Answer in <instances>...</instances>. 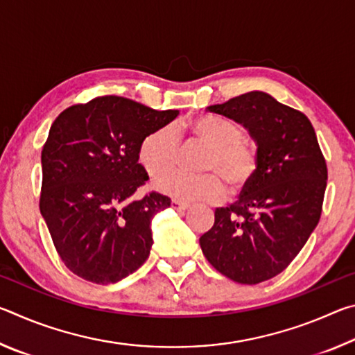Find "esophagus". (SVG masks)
<instances>
[{"label": "esophagus", "mask_w": 355, "mask_h": 355, "mask_svg": "<svg viewBox=\"0 0 355 355\" xmlns=\"http://www.w3.org/2000/svg\"><path fill=\"white\" fill-rule=\"evenodd\" d=\"M171 207L175 209V211H184V209L189 208L188 203H183V202H178V200H172Z\"/></svg>", "instance_id": "34e87169"}]
</instances>
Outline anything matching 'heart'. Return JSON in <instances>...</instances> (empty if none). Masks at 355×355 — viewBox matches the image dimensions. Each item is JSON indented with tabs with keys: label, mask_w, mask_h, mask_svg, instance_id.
<instances>
[{
	"label": "heart",
	"mask_w": 355,
	"mask_h": 355,
	"mask_svg": "<svg viewBox=\"0 0 355 355\" xmlns=\"http://www.w3.org/2000/svg\"><path fill=\"white\" fill-rule=\"evenodd\" d=\"M188 131L192 139L208 147L199 166L200 172L208 173H171L156 180V189L180 202H218L225 196V184L230 186L232 194L248 188L258 169V156L243 139L239 125L205 114L191 119ZM178 153V136L166 125L144 137L137 158L150 177H159L177 166Z\"/></svg>",
	"instance_id": "b5f03b06"
}]
</instances>
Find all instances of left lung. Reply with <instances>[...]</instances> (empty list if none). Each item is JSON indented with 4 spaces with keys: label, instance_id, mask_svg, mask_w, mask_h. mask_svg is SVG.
<instances>
[{
    "label": "left lung",
    "instance_id": "1",
    "mask_svg": "<svg viewBox=\"0 0 355 355\" xmlns=\"http://www.w3.org/2000/svg\"><path fill=\"white\" fill-rule=\"evenodd\" d=\"M207 111L249 131L258 169L233 205L216 208L200 248L225 277L260 284L284 271L320 222L326 159L307 116L266 92L243 94Z\"/></svg>",
    "mask_w": 355,
    "mask_h": 355
}]
</instances>
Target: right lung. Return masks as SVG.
Returning <instances> with one entry per match:
<instances>
[{
  "label": "right lung",
  "instance_id": "add662e5",
  "mask_svg": "<svg viewBox=\"0 0 355 355\" xmlns=\"http://www.w3.org/2000/svg\"><path fill=\"white\" fill-rule=\"evenodd\" d=\"M177 116L106 95L67 107L53 122L42 150L40 213L78 277L116 284L148 258L152 219L171 199L158 192L137 199L148 180L137 150Z\"/></svg>",
  "mask_w": 355,
  "mask_h": 355
}]
</instances>
